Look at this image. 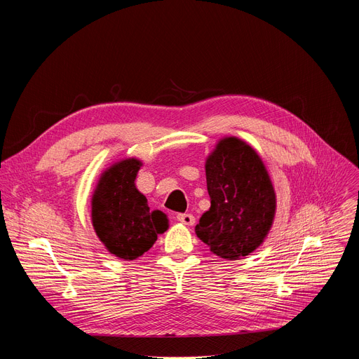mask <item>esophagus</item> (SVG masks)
Masks as SVG:
<instances>
[{"instance_id":"esophagus-1","label":"esophagus","mask_w":359,"mask_h":359,"mask_svg":"<svg viewBox=\"0 0 359 359\" xmlns=\"http://www.w3.org/2000/svg\"><path fill=\"white\" fill-rule=\"evenodd\" d=\"M177 221H180L184 225H194L195 224V217L192 214H177Z\"/></svg>"}]
</instances>
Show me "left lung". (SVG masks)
<instances>
[{
    "mask_svg": "<svg viewBox=\"0 0 359 359\" xmlns=\"http://www.w3.org/2000/svg\"><path fill=\"white\" fill-rule=\"evenodd\" d=\"M211 208L196 236L227 260L253 253L268 237L276 211L269 173L256 151L240 138L225 137L205 161Z\"/></svg>",
    "mask_w": 359,
    "mask_h": 359,
    "instance_id": "1",
    "label": "left lung"
}]
</instances>
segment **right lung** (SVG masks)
Masks as SVG:
<instances>
[{"label":"right lung","mask_w":359,"mask_h":359,"mask_svg":"<svg viewBox=\"0 0 359 359\" xmlns=\"http://www.w3.org/2000/svg\"><path fill=\"white\" fill-rule=\"evenodd\" d=\"M142 163L123 158L100 175L91 198V222L109 253L135 260L148 252L157 236L167 231V215L151 211L135 179Z\"/></svg>","instance_id":"add662e5"}]
</instances>
